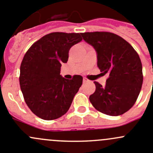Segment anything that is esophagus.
I'll return each instance as SVG.
<instances>
[{"label": "esophagus", "instance_id": "esophagus-1", "mask_svg": "<svg viewBox=\"0 0 153 153\" xmlns=\"http://www.w3.org/2000/svg\"><path fill=\"white\" fill-rule=\"evenodd\" d=\"M87 81H88V80H87V78H83V82L85 83V82H87Z\"/></svg>", "mask_w": 153, "mask_h": 153}]
</instances>
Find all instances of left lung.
Listing matches in <instances>:
<instances>
[{
	"mask_svg": "<svg viewBox=\"0 0 153 153\" xmlns=\"http://www.w3.org/2000/svg\"><path fill=\"white\" fill-rule=\"evenodd\" d=\"M94 48L97 66L108 74L105 86L94 81L96 90L90 96L93 106L109 116H119L134 105L143 84L142 63L139 55L127 41L109 32L81 33Z\"/></svg>",
	"mask_w": 153,
	"mask_h": 153,
	"instance_id": "1",
	"label": "left lung"
}]
</instances>
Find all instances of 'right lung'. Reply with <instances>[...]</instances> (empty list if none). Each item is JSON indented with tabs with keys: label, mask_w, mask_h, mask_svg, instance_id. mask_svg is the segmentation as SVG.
<instances>
[{
	"label": "right lung",
	"mask_w": 153,
	"mask_h": 153,
	"mask_svg": "<svg viewBox=\"0 0 153 153\" xmlns=\"http://www.w3.org/2000/svg\"><path fill=\"white\" fill-rule=\"evenodd\" d=\"M81 34H47L33 44L24 56L19 77L21 90L27 106L41 119L52 120L64 115L82 84L81 75L68 80L60 75L69 49L82 40Z\"/></svg>",
	"instance_id": "1"
}]
</instances>
